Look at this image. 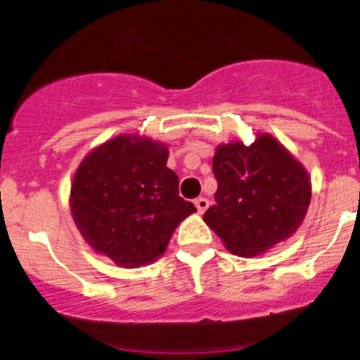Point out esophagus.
<instances>
[{
    "label": "esophagus",
    "instance_id": "esophagus-1",
    "mask_svg": "<svg viewBox=\"0 0 360 360\" xmlns=\"http://www.w3.org/2000/svg\"><path fill=\"white\" fill-rule=\"evenodd\" d=\"M194 204H195V207H198L199 214H204L205 210H207L210 202H209V199H205V198H198L194 200Z\"/></svg>",
    "mask_w": 360,
    "mask_h": 360
}]
</instances>
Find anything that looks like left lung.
Listing matches in <instances>:
<instances>
[{
  "instance_id": "8db88e82",
  "label": "left lung",
  "mask_w": 360,
  "mask_h": 360,
  "mask_svg": "<svg viewBox=\"0 0 360 360\" xmlns=\"http://www.w3.org/2000/svg\"><path fill=\"white\" fill-rule=\"evenodd\" d=\"M215 205L204 222L236 255L255 257L293 236L311 200L304 167L270 135L222 145L212 160Z\"/></svg>"
}]
</instances>
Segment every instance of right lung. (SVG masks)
<instances>
[{"mask_svg":"<svg viewBox=\"0 0 360 360\" xmlns=\"http://www.w3.org/2000/svg\"><path fill=\"white\" fill-rule=\"evenodd\" d=\"M167 148L120 135L89 153L70 189L75 225L94 250L120 266H141L166 250L177 225L195 212L166 166Z\"/></svg>","mask_w":360,"mask_h":360,"instance_id":"right-lung-1","label":"right lung"}]
</instances>
